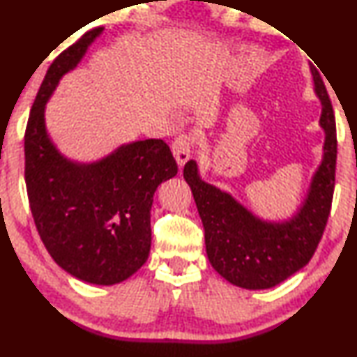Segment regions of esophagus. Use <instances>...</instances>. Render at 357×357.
I'll list each match as a JSON object with an SVG mask.
<instances>
[{"label":"esophagus","mask_w":357,"mask_h":357,"mask_svg":"<svg viewBox=\"0 0 357 357\" xmlns=\"http://www.w3.org/2000/svg\"><path fill=\"white\" fill-rule=\"evenodd\" d=\"M192 146L193 141L188 135H180L178 138H175L172 143V153L178 167H183L185 162L190 159V155H192Z\"/></svg>","instance_id":"esophagus-1"}]
</instances>
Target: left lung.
Returning <instances> with one entry per match:
<instances>
[{"label":"left lung","instance_id":"obj_1","mask_svg":"<svg viewBox=\"0 0 357 357\" xmlns=\"http://www.w3.org/2000/svg\"><path fill=\"white\" fill-rule=\"evenodd\" d=\"M312 76L321 102L324 158L294 216L281 222L260 219L231 193L204 182L197 160H188L183 167V178L192 188L204 227L208 260L224 280L243 289H270L304 268L328 221L335 188L336 125L319 71L312 70Z\"/></svg>","mask_w":357,"mask_h":357}]
</instances>
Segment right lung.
Listing matches in <instances>:
<instances>
[{"label": "right lung", "instance_id": "obj_1", "mask_svg": "<svg viewBox=\"0 0 357 357\" xmlns=\"http://www.w3.org/2000/svg\"><path fill=\"white\" fill-rule=\"evenodd\" d=\"M102 31L84 33L53 60L29 115L24 153L29 203L48 253L77 280L112 286L148 260L154 192L177 175V162L162 139L121 144L96 162L68 159L52 141L47 102Z\"/></svg>", "mask_w": 357, "mask_h": 357}]
</instances>
